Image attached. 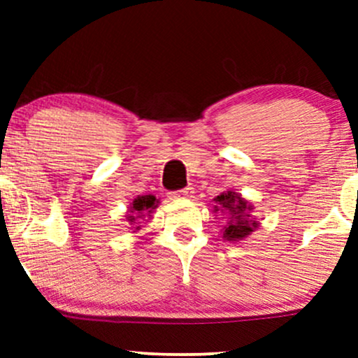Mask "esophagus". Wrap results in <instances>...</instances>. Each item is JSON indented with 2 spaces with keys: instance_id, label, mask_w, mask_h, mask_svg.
Segmentation results:
<instances>
[{
  "instance_id": "obj_1",
  "label": "esophagus",
  "mask_w": 358,
  "mask_h": 358,
  "mask_svg": "<svg viewBox=\"0 0 358 358\" xmlns=\"http://www.w3.org/2000/svg\"><path fill=\"white\" fill-rule=\"evenodd\" d=\"M192 193H193L192 187H185L182 190L171 193V196H173V199H188V196H192Z\"/></svg>"
}]
</instances>
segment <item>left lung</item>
I'll list each match as a JSON object with an SVG mask.
<instances>
[{
    "mask_svg": "<svg viewBox=\"0 0 358 358\" xmlns=\"http://www.w3.org/2000/svg\"><path fill=\"white\" fill-rule=\"evenodd\" d=\"M215 202L224 208L225 213H229L227 227L224 231V237L227 241H241L248 237L254 229L257 227L256 220H250L248 210H252V207L248 205L241 195L234 192H224L215 199ZM219 210V207H215Z\"/></svg>",
    "mask_w": 358,
    "mask_h": 358,
    "instance_id": "1",
    "label": "left lung"
}]
</instances>
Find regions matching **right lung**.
<instances>
[{
	"mask_svg": "<svg viewBox=\"0 0 358 358\" xmlns=\"http://www.w3.org/2000/svg\"><path fill=\"white\" fill-rule=\"evenodd\" d=\"M158 205V200H156L155 195H139L133 200V205L129 207V215H127V220L133 224L136 222V219H141V217L150 215L153 212V208H156ZM139 229V227H136Z\"/></svg>",
	"mask_w": 358,
	"mask_h": 358,
	"instance_id": "obj_1",
	"label": "right lung"
}]
</instances>
